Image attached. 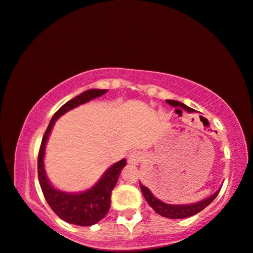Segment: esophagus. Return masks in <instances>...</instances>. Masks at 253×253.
<instances>
[{
    "label": "esophagus",
    "mask_w": 253,
    "mask_h": 253,
    "mask_svg": "<svg viewBox=\"0 0 253 253\" xmlns=\"http://www.w3.org/2000/svg\"><path fill=\"white\" fill-rule=\"evenodd\" d=\"M142 161V154L140 152H132L128 156V163L130 165H139Z\"/></svg>",
    "instance_id": "1"
}]
</instances>
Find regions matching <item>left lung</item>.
<instances>
[{
  "label": "left lung",
  "mask_w": 253,
  "mask_h": 253,
  "mask_svg": "<svg viewBox=\"0 0 253 253\" xmlns=\"http://www.w3.org/2000/svg\"><path fill=\"white\" fill-rule=\"evenodd\" d=\"M167 103L173 106V107L176 108V111H180L179 108L182 109H185L187 112H193L194 109L187 107L186 105H184L182 102L179 101H174V100H166ZM140 188H141L142 194H144L146 202L150 204V206L154 211L157 212L158 214L163 215V217L169 218V219H180V218H187L191 217V215H194L197 213H199L200 211H203L206 206H209L213 200L215 199V197L218 196L219 191H217L214 194H212L211 197H209L208 199L203 200V202L196 203V204H191V205H169V204H165L163 203L161 200L157 199L153 194L151 193V191L148 190L147 187L144 186L142 184H140Z\"/></svg>",
  "instance_id": "1"
}]
</instances>
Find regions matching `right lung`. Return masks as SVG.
<instances>
[{"label":"right lung","mask_w":253,"mask_h":253,"mask_svg":"<svg viewBox=\"0 0 253 253\" xmlns=\"http://www.w3.org/2000/svg\"><path fill=\"white\" fill-rule=\"evenodd\" d=\"M106 92H107L106 89H89L66 102L51 118L39 150L38 174L40 186H41L44 199L47 200L50 209L61 219H63L67 223L79 225V226H90V225L96 224L108 213L109 208H111L112 190L117 184L121 169L126 166V160H120L112 167H109L99 182L90 190L84 193L69 194L54 188L45 176L43 169L45 142H47L51 127H53L57 118L65 114L69 109L82 105V103L89 101L92 99H95L97 96H101Z\"/></svg>","instance_id":"obj_1"}]
</instances>
